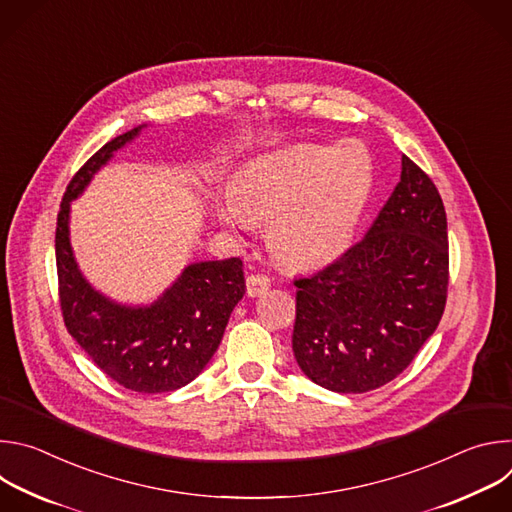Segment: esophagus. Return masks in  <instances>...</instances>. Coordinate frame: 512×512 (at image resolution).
Returning <instances> with one entry per match:
<instances>
[{"instance_id": "1", "label": "esophagus", "mask_w": 512, "mask_h": 512, "mask_svg": "<svg viewBox=\"0 0 512 512\" xmlns=\"http://www.w3.org/2000/svg\"><path fill=\"white\" fill-rule=\"evenodd\" d=\"M269 287H271V281L263 273H251L247 277V294H249V298L263 296Z\"/></svg>"}]
</instances>
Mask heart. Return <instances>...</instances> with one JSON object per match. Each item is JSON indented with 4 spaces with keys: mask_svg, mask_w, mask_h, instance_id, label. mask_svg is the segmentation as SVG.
<instances>
[{
    "mask_svg": "<svg viewBox=\"0 0 512 512\" xmlns=\"http://www.w3.org/2000/svg\"><path fill=\"white\" fill-rule=\"evenodd\" d=\"M371 192L373 164L358 143H302L247 162L233 196L216 200V218L233 233L269 225L267 241L279 261L316 269L350 247Z\"/></svg>",
    "mask_w": 512,
    "mask_h": 512,
    "instance_id": "heart-1",
    "label": "heart"
}]
</instances>
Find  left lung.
<instances>
[{"label": "left lung", "instance_id": "left-lung-1", "mask_svg": "<svg viewBox=\"0 0 512 512\" xmlns=\"http://www.w3.org/2000/svg\"><path fill=\"white\" fill-rule=\"evenodd\" d=\"M296 285L291 348L308 379L334 393L393 381L446 308L448 221L435 184L403 156L367 237Z\"/></svg>", "mask_w": 512, "mask_h": 512}]
</instances>
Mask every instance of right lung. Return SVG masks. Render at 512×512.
Instances as JSON below:
<instances>
[{
    "label": "right lung",
    "instance_id": "obj_1",
    "mask_svg": "<svg viewBox=\"0 0 512 512\" xmlns=\"http://www.w3.org/2000/svg\"><path fill=\"white\" fill-rule=\"evenodd\" d=\"M145 129L105 143L70 180L56 223V269L64 324L97 367L129 391L166 393L204 371L245 296V275L239 257L194 261L150 304L117 302L85 277L70 243V204Z\"/></svg>",
    "mask_w": 512,
    "mask_h": 512
}]
</instances>
